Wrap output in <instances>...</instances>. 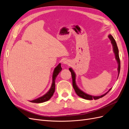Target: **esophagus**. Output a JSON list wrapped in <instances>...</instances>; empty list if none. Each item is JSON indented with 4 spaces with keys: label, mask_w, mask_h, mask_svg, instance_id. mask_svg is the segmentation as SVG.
<instances>
[{
    "label": "esophagus",
    "mask_w": 129,
    "mask_h": 129,
    "mask_svg": "<svg viewBox=\"0 0 129 129\" xmlns=\"http://www.w3.org/2000/svg\"><path fill=\"white\" fill-rule=\"evenodd\" d=\"M63 64H69V61L67 60H64L63 61Z\"/></svg>",
    "instance_id": "34e87169"
}]
</instances>
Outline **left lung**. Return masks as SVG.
<instances>
[{
	"mask_svg": "<svg viewBox=\"0 0 129 129\" xmlns=\"http://www.w3.org/2000/svg\"><path fill=\"white\" fill-rule=\"evenodd\" d=\"M108 38H109V39H110V41H111V44L112 45V47H113V51H114V53L115 55V58H116V60L117 62V63H118V68H117V70H118L117 79H118L119 74V72H120V62L119 57L118 49V47H117V44H116V42L115 41V40L114 39V38H113V37L111 36V34L109 35ZM69 69L70 72H71V74H72L73 88H74V90H75L76 94L79 97H81V98L85 99V100H92L93 99H94V100L99 99L101 98V97H102L104 96H105L111 89V88L108 91V92H107L106 93H105L104 94L101 95V96H92V95H90L87 94V93L84 92L82 90H81L79 87H78V86L76 84V74H75V72H74V71L73 70V69L72 68H70Z\"/></svg>",
	"mask_w": 129,
	"mask_h": 129,
	"instance_id": "1",
	"label": "left lung"
}]
</instances>
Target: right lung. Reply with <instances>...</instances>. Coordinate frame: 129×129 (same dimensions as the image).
<instances>
[{"mask_svg": "<svg viewBox=\"0 0 129 129\" xmlns=\"http://www.w3.org/2000/svg\"><path fill=\"white\" fill-rule=\"evenodd\" d=\"M61 70H62V68L61 67V63H59L54 70L53 76H52V83L51 85V87H50L48 91L46 93H45L44 95H43L42 96L39 97V98L36 100L30 101V102L32 103H43L48 101L50 98H51L52 96L54 94V91H55V79L57 76L58 75V74H59L60 72L61 71Z\"/></svg>", "mask_w": 129, "mask_h": 129, "instance_id": "1", "label": "right lung"}]
</instances>
